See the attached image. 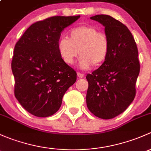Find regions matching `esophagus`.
<instances>
[{
	"label": "esophagus",
	"mask_w": 151,
	"mask_h": 151,
	"mask_svg": "<svg viewBox=\"0 0 151 151\" xmlns=\"http://www.w3.org/2000/svg\"><path fill=\"white\" fill-rule=\"evenodd\" d=\"M77 76L79 78H83L84 75L83 73H77Z\"/></svg>",
	"instance_id": "esophagus-1"
}]
</instances>
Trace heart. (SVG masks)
Returning <instances> with one entry per match:
<instances>
[{
    "instance_id": "b5f03b06",
    "label": "heart",
    "mask_w": 151,
    "mask_h": 151,
    "mask_svg": "<svg viewBox=\"0 0 151 151\" xmlns=\"http://www.w3.org/2000/svg\"><path fill=\"white\" fill-rule=\"evenodd\" d=\"M70 38L63 37L57 43L59 52L65 63L73 65L78 53L79 66L88 69L105 62L109 54V40L105 32L94 25H82L70 31Z\"/></svg>"
}]
</instances>
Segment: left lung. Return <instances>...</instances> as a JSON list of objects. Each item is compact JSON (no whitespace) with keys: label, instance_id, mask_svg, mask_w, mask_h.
I'll use <instances>...</instances> for the list:
<instances>
[{"label":"left lung","instance_id":"8db88e82","mask_svg":"<svg viewBox=\"0 0 151 151\" xmlns=\"http://www.w3.org/2000/svg\"><path fill=\"white\" fill-rule=\"evenodd\" d=\"M105 27L109 54L102 65L87 74L88 109L97 117L113 119L134 100L139 73L138 50L132 34L126 25L108 15L90 17Z\"/></svg>","mask_w":151,"mask_h":151}]
</instances>
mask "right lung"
Wrapping results in <instances>:
<instances>
[{"label":"right lung","mask_w":151,"mask_h":151,"mask_svg":"<svg viewBox=\"0 0 151 151\" xmlns=\"http://www.w3.org/2000/svg\"><path fill=\"white\" fill-rule=\"evenodd\" d=\"M79 18L56 16L37 22L15 45L12 61L15 97L33 116L54 114L76 82V72L63 60L57 43L63 29Z\"/></svg>","instance_id":"1"}]
</instances>
